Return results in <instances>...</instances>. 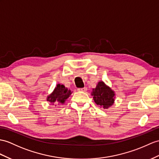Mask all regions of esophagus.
I'll use <instances>...</instances> for the list:
<instances>
[{
    "instance_id": "1",
    "label": "esophagus",
    "mask_w": 159,
    "mask_h": 159,
    "mask_svg": "<svg viewBox=\"0 0 159 159\" xmlns=\"http://www.w3.org/2000/svg\"><path fill=\"white\" fill-rule=\"evenodd\" d=\"M78 91H82V92H86L87 91V88L84 87V88H78L77 89Z\"/></svg>"
}]
</instances>
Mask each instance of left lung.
I'll list each match as a JSON object with an SVG mask.
<instances>
[{
	"label": "left lung",
	"mask_w": 159,
	"mask_h": 159,
	"mask_svg": "<svg viewBox=\"0 0 159 159\" xmlns=\"http://www.w3.org/2000/svg\"><path fill=\"white\" fill-rule=\"evenodd\" d=\"M92 95L97 105L104 109H108L114 102L115 93L107 86L103 82H99L96 88L93 89Z\"/></svg>",
	"instance_id": "8db88e82"
}]
</instances>
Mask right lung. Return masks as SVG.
<instances>
[{
	"mask_svg": "<svg viewBox=\"0 0 159 159\" xmlns=\"http://www.w3.org/2000/svg\"><path fill=\"white\" fill-rule=\"evenodd\" d=\"M71 94V92L65 88L63 85L57 84L55 90L48 96L47 100L52 102V104L55 103L57 104V102L63 103Z\"/></svg>",
	"mask_w": 159,
	"mask_h": 159,
	"instance_id": "right-lung-1",
	"label": "right lung"
}]
</instances>
